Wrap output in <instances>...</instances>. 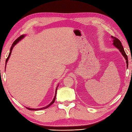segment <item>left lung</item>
<instances>
[{
    "mask_svg": "<svg viewBox=\"0 0 132 132\" xmlns=\"http://www.w3.org/2000/svg\"><path fill=\"white\" fill-rule=\"evenodd\" d=\"M111 38H112V42H113V44H112V45H113L115 47H116L117 49H119V51L121 53V54H122V55H123L124 57L125 60H126L127 67V68H128V56L126 55V54H125V53L124 50V48H123V46H122V45H121V43L120 42V41L118 39V38H117L116 37H113L112 36H111Z\"/></svg>",
    "mask_w": 132,
    "mask_h": 132,
    "instance_id": "obj_1",
    "label": "left lung"
}]
</instances>
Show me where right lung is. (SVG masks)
<instances>
[{"instance_id":"right-lung-1","label":"right lung","mask_w":132,"mask_h":132,"mask_svg":"<svg viewBox=\"0 0 132 132\" xmlns=\"http://www.w3.org/2000/svg\"><path fill=\"white\" fill-rule=\"evenodd\" d=\"M26 36V35H22V36H21L20 37H19L17 39H16L14 41V43H13V44H12V46H11V49H10V52H9V55H8V57H7V59H6V61H5V69L6 68V65H7V62H8V60H9V57H10V56H11V53H12V49H13V47H14V46L16 44H17L18 43H19V42H20L22 39H23V38L24 37ZM58 86H59V85H57V87H56V90H55V96H54V98H53V100H52V101H51L50 103L48 105H47L46 106H45V107H43V108H38V109H32V108H27V107H26V108L28 110H34V111H36V110H43V109H46V108H49V106H50L52 105L53 104H54V102H55V98H56V91H57V87H58Z\"/></svg>"}]
</instances>
